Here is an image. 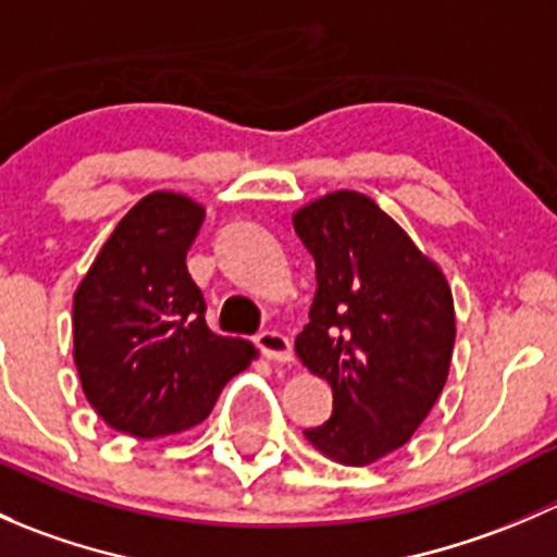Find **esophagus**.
<instances>
[{"label": "esophagus", "instance_id": "34e87169", "mask_svg": "<svg viewBox=\"0 0 557 557\" xmlns=\"http://www.w3.org/2000/svg\"><path fill=\"white\" fill-rule=\"evenodd\" d=\"M256 345L269 361L274 363H290L294 361V347H290L288 336H283L280 331H261L256 336Z\"/></svg>", "mask_w": 557, "mask_h": 557}]
</instances>
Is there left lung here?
Instances as JSON below:
<instances>
[{"instance_id":"left-lung-1","label":"left lung","mask_w":557,"mask_h":557,"mask_svg":"<svg viewBox=\"0 0 557 557\" xmlns=\"http://www.w3.org/2000/svg\"><path fill=\"white\" fill-rule=\"evenodd\" d=\"M318 290L296 356L334 391V414L307 429L314 450L369 466L407 445L447 383L453 294L442 269L358 190L294 212Z\"/></svg>"}]
</instances>
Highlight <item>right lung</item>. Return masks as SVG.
Here are the masks:
<instances>
[{"mask_svg":"<svg viewBox=\"0 0 557 557\" xmlns=\"http://www.w3.org/2000/svg\"><path fill=\"white\" fill-rule=\"evenodd\" d=\"M205 207L172 190L139 199L72 301L83 393L110 429L156 440L199 425L256 347L212 334L185 256Z\"/></svg>","mask_w":557,"mask_h":557,"instance_id":"add662e5","label":"right lung"}]
</instances>
